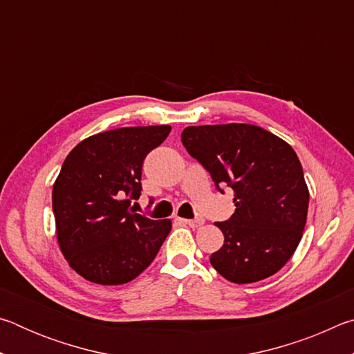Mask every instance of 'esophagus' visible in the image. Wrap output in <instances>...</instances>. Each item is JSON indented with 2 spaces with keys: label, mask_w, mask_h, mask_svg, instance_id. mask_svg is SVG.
<instances>
[{
  "label": "esophagus",
  "mask_w": 354,
  "mask_h": 354,
  "mask_svg": "<svg viewBox=\"0 0 354 354\" xmlns=\"http://www.w3.org/2000/svg\"><path fill=\"white\" fill-rule=\"evenodd\" d=\"M185 225H189L190 227H200L205 225V220L203 218H194V220H183Z\"/></svg>",
  "instance_id": "obj_1"
}]
</instances>
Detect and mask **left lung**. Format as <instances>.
I'll return each mask as SVG.
<instances>
[{"mask_svg":"<svg viewBox=\"0 0 354 354\" xmlns=\"http://www.w3.org/2000/svg\"><path fill=\"white\" fill-rule=\"evenodd\" d=\"M183 145L211 173L217 189L234 192L236 212L217 225L225 243L212 267L236 284L266 279L295 253L306 225L309 190L289 143L254 124L187 127Z\"/></svg>","mask_w":354,"mask_h":354,"instance_id":"obj_1","label":"left lung"}]
</instances>
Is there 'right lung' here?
I'll return each mask as SVG.
<instances>
[{"mask_svg": "<svg viewBox=\"0 0 354 354\" xmlns=\"http://www.w3.org/2000/svg\"><path fill=\"white\" fill-rule=\"evenodd\" d=\"M171 127L118 128L87 137L65 158L53 185L62 254L84 279L101 286L133 281L158 254L171 220L136 214L147 154Z\"/></svg>", "mask_w": 354, "mask_h": 354, "instance_id": "obj_1", "label": "right lung"}]
</instances>
